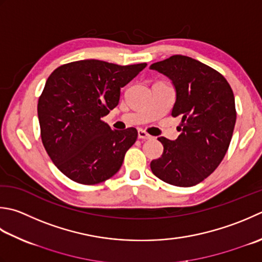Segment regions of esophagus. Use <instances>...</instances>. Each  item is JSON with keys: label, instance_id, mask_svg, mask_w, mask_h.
<instances>
[{"label": "esophagus", "instance_id": "1", "mask_svg": "<svg viewBox=\"0 0 262 262\" xmlns=\"http://www.w3.org/2000/svg\"><path fill=\"white\" fill-rule=\"evenodd\" d=\"M138 138H141V140H151L152 136L148 135L145 130L138 129Z\"/></svg>", "mask_w": 262, "mask_h": 262}]
</instances>
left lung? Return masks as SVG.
Listing matches in <instances>:
<instances>
[{"label":"left lung","mask_w":262,"mask_h":262,"mask_svg":"<svg viewBox=\"0 0 262 262\" xmlns=\"http://www.w3.org/2000/svg\"><path fill=\"white\" fill-rule=\"evenodd\" d=\"M150 69L171 80V116L182 117L175 141L158 138L163 153L151 161V170L171 185L194 186L216 170L228 150L236 121L233 91L222 74L189 56L172 55Z\"/></svg>","instance_id":"left-lung-1"}]
</instances>
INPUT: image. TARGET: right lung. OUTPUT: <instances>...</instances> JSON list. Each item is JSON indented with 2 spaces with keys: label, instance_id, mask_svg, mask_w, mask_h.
Returning a JSON list of instances; mask_svg holds the SVG:
<instances>
[{
  "label": "right lung",
  "instance_id": "add662e5",
  "mask_svg": "<svg viewBox=\"0 0 262 262\" xmlns=\"http://www.w3.org/2000/svg\"><path fill=\"white\" fill-rule=\"evenodd\" d=\"M145 67L91 59L60 66L50 75L37 104L40 137L51 160L71 181L94 185L120 169L137 130H112L101 118Z\"/></svg>",
  "mask_w": 262,
  "mask_h": 262
}]
</instances>
